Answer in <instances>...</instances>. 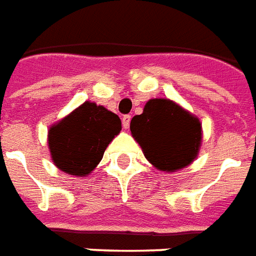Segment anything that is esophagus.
Wrapping results in <instances>:
<instances>
[{
  "mask_svg": "<svg viewBox=\"0 0 256 256\" xmlns=\"http://www.w3.org/2000/svg\"><path fill=\"white\" fill-rule=\"evenodd\" d=\"M130 120H132V115H123L122 118V126L124 128H128L130 126Z\"/></svg>",
  "mask_w": 256,
  "mask_h": 256,
  "instance_id": "34e87169",
  "label": "esophagus"
}]
</instances>
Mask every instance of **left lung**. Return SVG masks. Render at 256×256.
I'll list each match as a JSON object with an SVG mask.
<instances>
[{
	"instance_id": "1",
	"label": "left lung",
	"mask_w": 256,
	"mask_h": 256,
	"mask_svg": "<svg viewBox=\"0 0 256 256\" xmlns=\"http://www.w3.org/2000/svg\"><path fill=\"white\" fill-rule=\"evenodd\" d=\"M130 130L144 154L160 171H176L188 166L200 150V123L171 100L152 99Z\"/></svg>"
}]
</instances>
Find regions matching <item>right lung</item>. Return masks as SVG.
I'll return each instance as SVG.
<instances>
[{
    "label": "right lung",
    "mask_w": 256,
    "mask_h": 256,
    "mask_svg": "<svg viewBox=\"0 0 256 256\" xmlns=\"http://www.w3.org/2000/svg\"><path fill=\"white\" fill-rule=\"evenodd\" d=\"M120 128L116 114L86 102L50 128L51 157L60 171L76 176L88 175L103 158L106 148Z\"/></svg>",
    "instance_id": "add662e5"
}]
</instances>
